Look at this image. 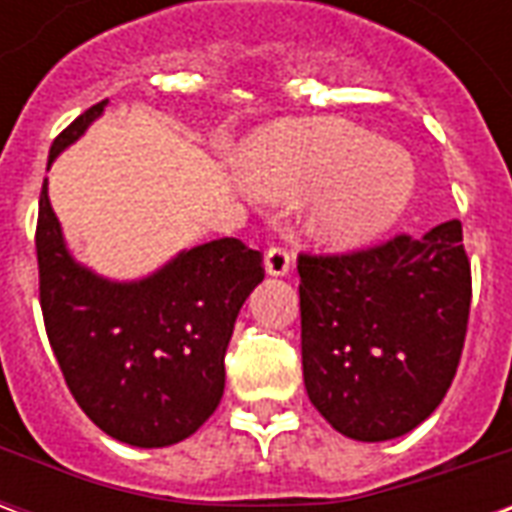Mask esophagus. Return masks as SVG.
<instances>
[{"instance_id":"34e87169","label":"esophagus","mask_w":512,"mask_h":512,"mask_svg":"<svg viewBox=\"0 0 512 512\" xmlns=\"http://www.w3.org/2000/svg\"><path fill=\"white\" fill-rule=\"evenodd\" d=\"M290 260H293V255H290L288 246H268L266 271L271 277H285L290 271Z\"/></svg>"}]
</instances>
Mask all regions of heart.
<instances>
[{"label":"heart","mask_w":512,"mask_h":512,"mask_svg":"<svg viewBox=\"0 0 512 512\" xmlns=\"http://www.w3.org/2000/svg\"><path fill=\"white\" fill-rule=\"evenodd\" d=\"M252 189L266 200L318 191L312 227L334 246L373 241L403 211L414 164L400 147L348 123L271 131L249 150Z\"/></svg>","instance_id":"obj_1"}]
</instances>
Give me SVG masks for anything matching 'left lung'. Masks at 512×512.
<instances>
[{
	"label": "left lung",
	"instance_id": "8db88e82",
	"mask_svg": "<svg viewBox=\"0 0 512 512\" xmlns=\"http://www.w3.org/2000/svg\"><path fill=\"white\" fill-rule=\"evenodd\" d=\"M301 367L343 436L397 439L439 408L461 362L472 263L461 222L337 252H299Z\"/></svg>",
	"mask_w": 512,
	"mask_h": 512
}]
</instances>
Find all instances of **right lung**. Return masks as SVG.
I'll return each mask as SVG.
<instances>
[{
    "label": "right lung",
    "mask_w": 512,
    "mask_h": 512,
    "mask_svg": "<svg viewBox=\"0 0 512 512\" xmlns=\"http://www.w3.org/2000/svg\"><path fill=\"white\" fill-rule=\"evenodd\" d=\"M104 106H90L54 139L49 164ZM35 249L51 351L84 414L134 447L191 436L222 400L227 343L246 296L266 277L263 252L219 238L142 282H109L68 255L46 180Z\"/></svg>",
    "instance_id": "right-lung-1"
}]
</instances>
